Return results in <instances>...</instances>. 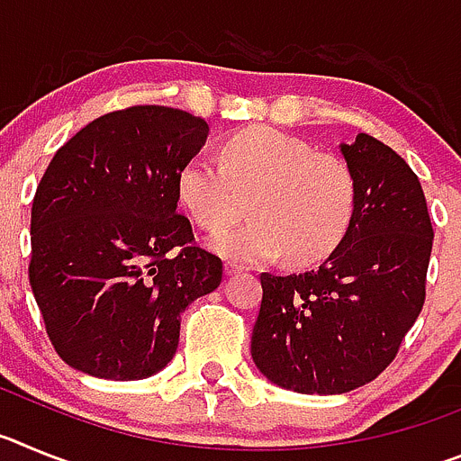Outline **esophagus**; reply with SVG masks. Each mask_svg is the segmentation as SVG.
<instances>
[{
    "mask_svg": "<svg viewBox=\"0 0 461 461\" xmlns=\"http://www.w3.org/2000/svg\"><path fill=\"white\" fill-rule=\"evenodd\" d=\"M244 267L242 266H238V263H226V275L230 276V275H240V272H242Z\"/></svg>",
    "mask_w": 461,
    "mask_h": 461,
    "instance_id": "obj_1",
    "label": "esophagus"
}]
</instances>
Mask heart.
<instances>
[{"label":"heart","mask_w":461,"mask_h":461,"mask_svg":"<svg viewBox=\"0 0 461 461\" xmlns=\"http://www.w3.org/2000/svg\"><path fill=\"white\" fill-rule=\"evenodd\" d=\"M177 194L205 230L230 226L249 207L251 221L212 240L219 254L240 263L286 254L293 266H312L348 233L357 182L341 157L319 154L272 126H251L223 142L221 164L205 157L186 161L177 173Z\"/></svg>","instance_id":"1"}]
</instances>
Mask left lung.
<instances>
[{
	"label": "left lung",
	"mask_w": 461,
	"mask_h": 461,
	"mask_svg": "<svg viewBox=\"0 0 461 461\" xmlns=\"http://www.w3.org/2000/svg\"><path fill=\"white\" fill-rule=\"evenodd\" d=\"M341 154L357 182L346 238L313 270L260 275L251 357L279 388L303 394L374 381L425 304L434 228L418 175L367 133Z\"/></svg>",
	"instance_id": "8db88e82"
}]
</instances>
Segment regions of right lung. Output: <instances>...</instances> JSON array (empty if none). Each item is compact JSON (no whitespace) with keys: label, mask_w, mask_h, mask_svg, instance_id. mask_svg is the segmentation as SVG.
I'll return each mask as SVG.
<instances>
[{"label":"right lung","mask_w":461,"mask_h":461,"mask_svg":"<svg viewBox=\"0 0 461 461\" xmlns=\"http://www.w3.org/2000/svg\"><path fill=\"white\" fill-rule=\"evenodd\" d=\"M207 129L185 110L131 105L52 157L32 203L30 286L68 367L152 376L177 351L185 309L221 284V258L177 212V173Z\"/></svg>","instance_id":"1"}]
</instances>
